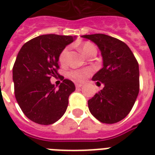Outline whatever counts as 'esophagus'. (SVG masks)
I'll return each mask as SVG.
<instances>
[{"label":"esophagus","instance_id":"esophagus-1","mask_svg":"<svg viewBox=\"0 0 155 155\" xmlns=\"http://www.w3.org/2000/svg\"><path fill=\"white\" fill-rule=\"evenodd\" d=\"M83 86V84H79V83H76L75 84V87H76V89H80V88H81Z\"/></svg>","mask_w":155,"mask_h":155}]
</instances>
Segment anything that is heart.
Returning <instances> with one entry per match:
<instances>
[{"label": "heart", "mask_w": 155, "mask_h": 155, "mask_svg": "<svg viewBox=\"0 0 155 155\" xmlns=\"http://www.w3.org/2000/svg\"><path fill=\"white\" fill-rule=\"evenodd\" d=\"M81 51L83 54L87 56L88 54L91 53V51H96V48L94 45L91 44V42H84V44L81 45ZM69 53V48L65 47L62 50L61 54L59 55V62L61 64H66L67 62V56ZM90 73L89 70H83V71H73L69 73V76L72 78L73 80L76 81H81L86 77V75Z\"/></svg>", "instance_id": "obj_1"}]
</instances>
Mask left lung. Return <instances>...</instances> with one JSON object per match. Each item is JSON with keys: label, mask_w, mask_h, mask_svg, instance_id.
I'll use <instances>...</instances> for the list:
<instances>
[{"label": "left lung", "mask_w": 155, "mask_h": 155, "mask_svg": "<svg viewBox=\"0 0 155 155\" xmlns=\"http://www.w3.org/2000/svg\"><path fill=\"white\" fill-rule=\"evenodd\" d=\"M82 37L97 45L103 58V68L92 80L104 86L88 101L89 110L102 123H117L128 115L139 94L138 61L129 46L118 39L104 34Z\"/></svg>", "instance_id": "8db88e82"}]
</instances>
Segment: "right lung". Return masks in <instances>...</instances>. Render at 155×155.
<instances>
[{"label": "right lung", "mask_w": 155, "mask_h": 155, "mask_svg": "<svg viewBox=\"0 0 155 155\" xmlns=\"http://www.w3.org/2000/svg\"><path fill=\"white\" fill-rule=\"evenodd\" d=\"M74 39L71 35H40L19 51L12 70L15 96L25 116L35 123L54 124L66 111L69 96L75 91L74 83L60 75L62 83L56 90L50 80L59 75V55Z\"/></svg>", "instance_id": "obj_1"}]
</instances>
